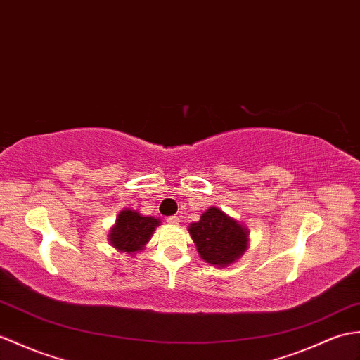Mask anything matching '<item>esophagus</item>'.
<instances>
[{
	"instance_id": "34e87169",
	"label": "esophagus",
	"mask_w": 360,
	"mask_h": 360,
	"mask_svg": "<svg viewBox=\"0 0 360 360\" xmlns=\"http://www.w3.org/2000/svg\"><path fill=\"white\" fill-rule=\"evenodd\" d=\"M167 222L172 225H178L181 222V219H179V216L174 214V216H169V218H167Z\"/></svg>"
}]
</instances>
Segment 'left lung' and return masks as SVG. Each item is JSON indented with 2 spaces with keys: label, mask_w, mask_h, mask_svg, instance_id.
I'll list each match as a JSON object with an SVG mask.
<instances>
[{
  "label": "left lung",
  "mask_w": 360,
  "mask_h": 360,
  "mask_svg": "<svg viewBox=\"0 0 360 360\" xmlns=\"http://www.w3.org/2000/svg\"><path fill=\"white\" fill-rule=\"evenodd\" d=\"M198 253L204 262L225 269L245 253L250 231L218 207L207 208L198 222L188 225Z\"/></svg>",
  "instance_id": "obj_1"
}]
</instances>
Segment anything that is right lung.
Here are the masks:
<instances>
[{
    "mask_svg": "<svg viewBox=\"0 0 360 360\" xmlns=\"http://www.w3.org/2000/svg\"><path fill=\"white\" fill-rule=\"evenodd\" d=\"M158 225H161L158 218L144 216L131 208H124L107 238L116 252L133 256L146 248Z\"/></svg>",
    "mask_w": 360,
    "mask_h": 360,
    "instance_id": "add662e5",
    "label": "right lung"
}]
</instances>
